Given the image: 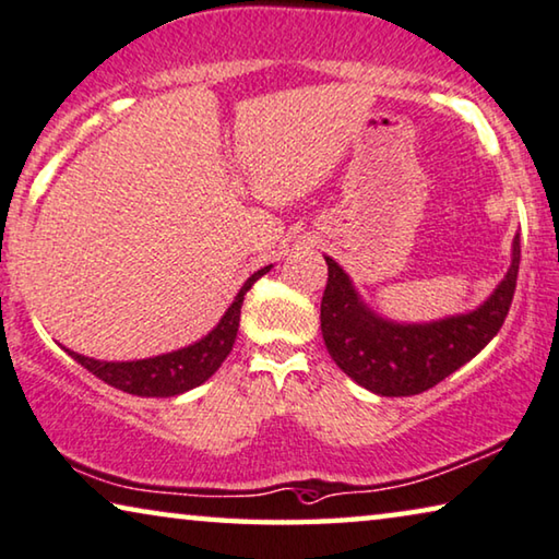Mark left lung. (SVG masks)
Here are the masks:
<instances>
[{
    "label": "left lung",
    "instance_id": "left-lung-1",
    "mask_svg": "<svg viewBox=\"0 0 559 559\" xmlns=\"http://www.w3.org/2000/svg\"><path fill=\"white\" fill-rule=\"evenodd\" d=\"M329 281L321 298V333L331 359L356 384L381 396H414L474 359L497 336L510 313L520 273V236L512 265L477 311L435 323H391L369 311L341 265L326 258Z\"/></svg>",
    "mask_w": 559,
    "mask_h": 559
}]
</instances>
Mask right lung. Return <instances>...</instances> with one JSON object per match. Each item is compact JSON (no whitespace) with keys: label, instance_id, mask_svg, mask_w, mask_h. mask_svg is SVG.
Masks as SVG:
<instances>
[{"label":"right lung","instance_id":"add662e5","mask_svg":"<svg viewBox=\"0 0 559 559\" xmlns=\"http://www.w3.org/2000/svg\"><path fill=\"white\" fill-rule=\"evenodd\" d=\"M271 265L255 271L251 278L243 283V288L238 290L236 301L223 316L218 326H215L205 338H200L198 344L180 348V352L155 356V359L143 361H95L87 356H80L67 348V354L74 361L85 366L87 371H93L97 379H103L105 384H110L120 391L135 396H175L182 391L195 389L213 377L221 369V364L226 361L233 344H236V333L240 323V306H243V296L248 288L269 273Z\"/></svg>","mask_w":559,"mask_h":559}]
</instances>
